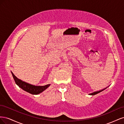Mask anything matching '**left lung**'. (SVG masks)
Returning a JSON list of instances; mask_svg holds the SVG:
<instances>
[{
	"mask_svg": "<svg viewBox=\"0 0 124 124\" xmlns=\"http://www.w3.org/2000/svg\"><path fill=\"white\" fill-rule=\"evenodd\" d=\"M106 88H104V89H102V90H100V91H97V92H93V93H89V95H96V94H97V93H99L100 92H102V91H103V90H104Z\"/></svg>",
	"mask_w": 124,
	"mask_h": 124,
	"instance_id": "left-lung-1",
	"label": "left lung"
}]
</instances>
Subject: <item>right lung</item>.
Instances as JSON below:
<instances>
[{"instance_id":"add662e5","label":"right lung","mask_w":124,"mask_h":124,"mask_svg":"<svg viewBox=\"0 0 124 124\" xmlns=\"http://www.w3.org/2000/svg\"><path fill=\"white\" fill-rule=\"evenodd\" d=\"M11 73H12L14 81L16 85L19 86L22 89H23L24 91L32 95L39 94L40 93H42L44 90H46L47 88L49 87L50 85V84H47L44 86L33 85L18 79V78L14 76V74L12 72H11Z\"/></svg>"}]
</instances>
